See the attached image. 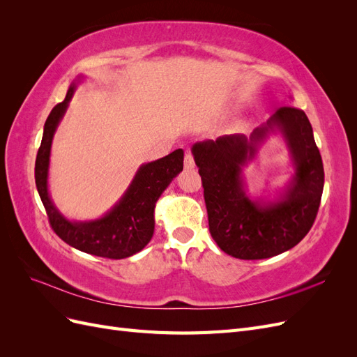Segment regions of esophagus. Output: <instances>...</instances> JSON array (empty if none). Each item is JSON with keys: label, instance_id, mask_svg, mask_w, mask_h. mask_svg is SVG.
I'll use <instances>...</instances> for the list:
<instances>
[{"label": "esophagus", "instance_id": "34e87169", "mask_svg": "<svg viewBox=\"0 0 357 357\" xmlns=\"http://www.w3.org/2000/svg\"><path fill=\"white\" fill-rule=\"evenodd\" d=\"M185 168H188V169L195 168V160H193V156L190 153H186V156H185Z\"/></svg>", "mask_w": 357, "mask_h": 357}]
</instances>
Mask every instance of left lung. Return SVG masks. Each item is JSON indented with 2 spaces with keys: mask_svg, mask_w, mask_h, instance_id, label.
Masks as SVG:
<instances>
[{
  "mask_svg": "<svg viewBox=\"0 0 357 357\" xmlns=\"http://www.w3.org/2000/svg\"><path fill=\"white\" fill-rule=\"evenodd\" d=\"M280 132L296 172L273 202L248 197L242 169L254 160L269 133ZM202 178L213 240L236 259H268L295 247L319 211L325 171L307 114L280 107L250 137L223 135L192 146Z\"/></svg>",
  "mask_w": 357,
  "mask_h": 357,
  "instance_id": "obj_1",
  "label": "left lung"
}]
</instances>
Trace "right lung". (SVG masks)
Segmentation results:
<instances>
[{"instance_id":"add662e5","label":"right lung","mask_w":357,"mask_h":357,"mask_svg":"<svg viewBox=\"0 0 357 357\" xmlns=\"http://www.w3.org/2000/svg\"><path fill=\"white\" fill-rule=\"evenodd\" d=\"M82 79L80 75L70 84L66 100L53 107L45 123L41 146L36 159V185L49 222L59 238L84 253L109 259H125L142 252L152 240L156 201L174 177L183 171L185 153L181 149H177L165 158L143 164L123 197L102 218L84 222L68 220L56 208L49 193L50 149L53 135Z\"/></svg>"}]
</instances>
